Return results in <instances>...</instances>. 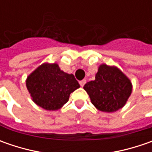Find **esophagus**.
I'll list each match as a JSON object with an SVG mask.
<instances>
[{"instance_id":"obj_1","label":"esophagus","mask_w":152,"mask_h":152,"mask_svg":"<svg viewBox=\"0 0 152 152\" xmlns=\"http://www.w3.org/2000/svg\"><path fill=\"white\" fill-rule=\"evenodd\" d=\"M85 83H86V80H85V79L79 81V85H80V86H81V87H83V86L85 85Z\"/></svg>"}]
</instances>
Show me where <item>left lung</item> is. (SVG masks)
<instances>
[{"label":"left lung","mask_w":152,"mask_h":152,"mask_svg":"<svg viewBox=\"0 0 152 152\" xmlns=\"http://www.w3.org/2000/svg\"><path fill=\"white\" fill-rule=\"evenodd\" d=\"M84 89L98 110L113 113L125 105L131 94L132 85L118 68L102 64L96 79L86 83Z\"/></svg>","instance_id":"obj_1"}]
</instances>
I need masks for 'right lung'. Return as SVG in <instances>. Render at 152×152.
I'll return each mask as SVG.
<instances>
[{"mask_svg": "<svg viewBox=\"0 0 152 152\" xmlns=\"http://www.w3.org/2000/svg\"><path fill=\"white\" fill-rule=\"evenodd\" d=\"M26 85L33 101L49 111L61 108L70 94L79 88L73 74L64 73L56 63L39 67L28 77Z\"/></svg>", "mask_w": 152, "mask_h": 152, "instance_id": "obj_1", "label": "right lung"}]
</instances>
